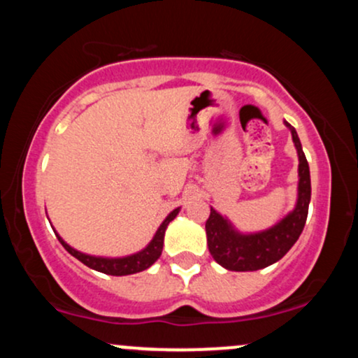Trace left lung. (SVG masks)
Wrapping results in <instances>:
<instances>
[{
	"instance_id": "1",
	"label": "left lung",
	"mask_w": 358,
	"mask_h": 358,
	"mask_svg": "<svg viewBox=\"0 0 358 358\" xmlns=\"http://www.w3.org/2000/svg\"><path fill=\"white\" fill-rule=\"evenodd\" d=\"M291 131L294 148L298 151V199L294 208L282 217L273 227L261 232L242 234L231 224L227 217H222L210 207V217L205 222L207 244L212 257L229 271H257L274 264L294 245L306 224L308 205L311 199L310 166L303 153L298 133L289 122L285 121Z\"/></svg>"
}]
</instances>
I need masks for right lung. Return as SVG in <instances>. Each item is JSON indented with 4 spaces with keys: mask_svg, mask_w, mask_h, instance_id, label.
<instances>
[{
    "mask_svg": "<svg viewBox=\"0 0 358 358\" xmlns=\"http://www.w3.org/2000/svg\"><path fill=\"white\" fill-rule=\"evenodd\" d=\"M180 207L175 208L173 212H170L166 215V219L162 222V225L156 231L155 237L151 239L150 244L146 245L145 249H141L136 254H131V256H124V257H101V256H90V254H84L80 250L71 248L59 234H55L57 239L60 241V244L64 245L65 250L69 254H72L73 257L79 259L80 262H84L85 266L94 271H99V273L109 274V276H127V274H134V273H141L153 266L156 261H158L159 256H162L163 250V241H165V231L171 220L178 215Z\"/></svg>",
    "mask_w": 358,
    "mask_h": 358,
    "instance_id": "1",
    "label": "right lung"
}]
</instances>
